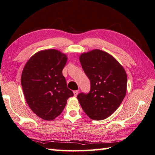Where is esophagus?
<instances>
[{"label":"esophagus","mask_w":155,"mask_h":155,"mask_svg":"<svg viewBox=\"0 0 155 155\" xmlns=\"http://www.w3.org/2000/svg\"><path fill=\"white\" fill-rule=\"evenodd\" d=\"M78 92H79L78 91H74V96H77L78 94Z\"/></svg>","instance_id":"34e87169"}]
</instances>
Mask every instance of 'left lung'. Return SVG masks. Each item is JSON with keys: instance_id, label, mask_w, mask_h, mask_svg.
I'll use <instances>...</instances> for the list:
<instances>
[{"instance_id": "obj_1", "label": "left lung", "mask_w": 155, "mask_h": 155, "mask_svg": "<svg viewBox=\"0 0 155 155\" xmlns=\"http://www.w3.org/2000/svg\"><path fill=\"white\" fill-rule=\"evenodd\" d=\"M79 60L90 79L91 90L88 94L79 93L78 100L89 118L104 120L114 113L124 99L126 72L112 55L100 50L83 53Z\"/></svg>"}]
</instances>
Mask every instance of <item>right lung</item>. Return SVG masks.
<instances>
[{
	"label": "right lung",
	"mask_w": 155,
	"mask_h": 155,
	"mask_svg": "<svg viewBox=\"0 0 155 155\" xmlns=\"http://www.w3.org/2000/svg\"><path fill=\"white\" fill-rule=\"evenodd\" d=\"M67 55L55 49L39 51L28 61L22 70L21 85L31 110L45 120L63 112L73 92L67 88L62 71Z\"/></svg>",
	"instance_id": "1"
}]
</instances>
